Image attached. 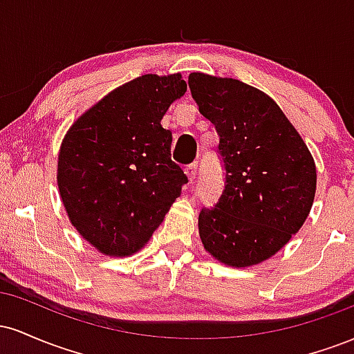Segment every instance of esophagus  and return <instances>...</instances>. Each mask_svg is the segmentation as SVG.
<instances>
[{
	"mask_svg": "<svg viewBox=\"0 0 354 354\" xmlns=\"http://www.w3.org/2000/svg\"><path fill=\"white\" fill-rule=\"evenodd\" d=\"M185 173H186V176H188V180L193 183L194 178H196V174H198V163H193V165L186 166Z\"/></svg>",
	"mask_w": 354,
	"mask_h": 354,
	"instance_id": "34e87169",
	"label": "esophagus"
}]
</instances>
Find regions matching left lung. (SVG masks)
Wrapping results in <instances>:
<instances>
[{"mask_svg": "<svg viewBox=\"0 0 354 354\" xmlns=\"http://www.w3.org/2000/svg\"><path fill=\"white\" fill-rule=\"evenodd\" d=\"M200 113L216 128L225 189L201 209L198 230L208 253L234 268L254 266L298 233L316 193V165L281 108L239 80L191 73Z\"/></svg>", "mask_w": 354, "mask_h": 354, "instance_id": "left-lung-1", "label": "left lung"}]
</instances>
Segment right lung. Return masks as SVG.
Returning a JSON list of instances; mask_svg holds the SVG:
<instances>
[{"label":"right lung","instance_id":"1","mask_svg":"<svg viewBox=\"0 0 354 354\" xmlns=\"http://www.w3.org/2000/svg\"><path fill=\"white\" fill-rule=\"evenodd\" d=\"M186 93L180 73L143 75L84 111L63 138L58 188L76 231L100 253L145 248L188 181L171 161V131L161 126Z\"/></svg>","mask_w":354,"mask_h":354}]
</instances>
